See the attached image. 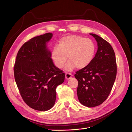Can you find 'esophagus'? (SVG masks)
I'll use <instances>...</instances> for the list:
<instances>
[{
  "instance_id": "34e87169",
  "label": "esophagus",
  "mask_w": 132,
  "mask_h": 132,
  "mask_svg": "<svg viewBox=\"0 0 132 132\" xmlns=\"http://www.w3.org/2000/svg\"><path fill=\"white\" fill-rule=\"evenodd\" d=\"M73 75L71 74L70 73H65V78L66 79H69L72 77Z\"/></svg>"
}]
</instances>
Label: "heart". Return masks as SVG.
<instances>
[{
  "label": "heart",
  "instance_id": "1",
  "mask_svg": "<svg viewBox=\"0 0 132 132\" xmlns=\"http://www.w3.org/2000/svg\"><path fill=\"white\" fill-rule=\"evenodd\" d=\"M95 53V46L91 39L82 36L71 35L63 37L53 47L51 58L55 65L62 68L67 61V70L76 67L82 69L88 66L93 61Z\"/></svg>",
  "mask_w": 132,
  "mask_h": 132
}]
</instances>
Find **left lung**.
<instances>
[{
    "instance_id": "1",
    "label": "left lung",
    "mask_w": 132,
    "mask_h": 132,
    "mask_svg": "<svg viewBox=\"0 0 132 132\" xmlns=\"http://www.w3.org/2000/svg\"><path fill=\"white\" fill-rule=\"evenodd\" d=\"M96 40L98 49L90 64L75 73L78 81L79 102L88 107L97 106L109 96L116 77L115 53L110 44L98 35L90 34Z\"/></svg>"
}]
</instances>
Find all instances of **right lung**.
<instances>
[{
	"mask_svg": "<svg viewBox=\"0 0 132 132\" xmlns=\"http://www.w3.org/2000/svg\"><path fill=\"white\" fill-rule=\"evenodd\" d=\"M52 37V34L47 33L26 42L18 51L14 67L23 101L37 111H47L54 106L55 89L65 79V73L55 66L46 47Z\"/></svg>",
	"mask_w": 132,
	"mask_h": 132,
	"instance_id": "right-lung-1",
	"label": "right lung"
}]
</instances>
